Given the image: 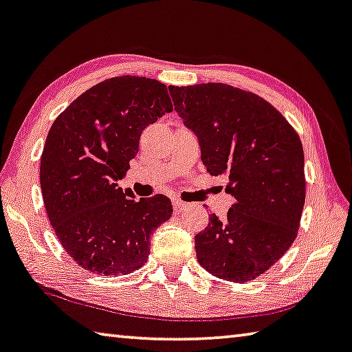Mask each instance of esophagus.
<instances>
[{
	"instance_id": "esophagus-1",
	"label": "esophagus",
	"mask_w": 352,
	"mask_h": 352,
	"mask_svg": "<svg viewBox=\"0 0 352 352\" xmlns=\"http://www.w3.org/2000/svg\"><path fill=\"white\" fill-rule=\"evenodd\" d=\"M173 208H175V212L176 214H181L182 210L187 209V203H184V201H181V199H177V198H173Z\"/></svg>"
}]
</instances>
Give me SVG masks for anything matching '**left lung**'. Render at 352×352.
Segmentation results:
<instances>
[{
  "instance_id": "left-lung-1",
  "label": "left lung",
  "mask_w": 352,
  "mask_h": 352,
  "mask_svg": "<svg viewBox=\"0 0 352 352\" xmlns=\"http://www.w3.org/2000/svg\"><path fill=\"white\" fill-rule=\"evenodd\" d=\"M184 124L197 133L209 175L228 179L226 219L212 214L195 236L201 266L245 283L274 266L297 237L305 203L304 148L266 99L225 83L170 86Z\"/></svg>"
}]
</instances>
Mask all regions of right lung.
I'll list each match as a JSON object with an SVG mask.
<instances>
[{"instance_id":"obj_1","label":"right lung","mask_w":352,"mask_h":352,"mask_svg":"<svg viewBox=\"0 0 352 352\" xmlns=\"http://www.w3.org/2000/svg\"><path fill=\"white\" fill-rule=\"evenodd\" d=\"M173 111L159 80L107 78L86 89L48 131L41 188L50 225L67 255L88 272L127 275L149 258V237L173 214L165 195L132 199L118 187L142 132Z\"/></svg>"}]
</instances>
